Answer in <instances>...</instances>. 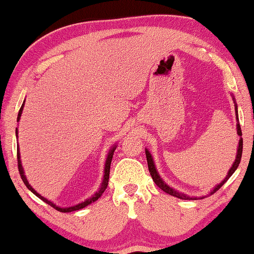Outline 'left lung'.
I'll list each match as a JSON object with an SVG mask.
<instances>
[{
  "instance_id": "8db88e82",
  "label": "left lung",
  "mask_w": 254,
  "mask_h": 254,
  "mask_svg": "<svg viewBox=\"0 0 254 254\" xmlns=\"http://www.w3.org/2000/svg\"><path fill=\"white\" fill-rule=\"evenodd\" d=\"M230 95H232V98H233V101H234V106H235V116H237V132H238V136H239V143H238V149H237V156H235V160H234V162H233L232 167L229 168V171H228V173H227L226 178H224V179L222 180V182H221V183H218L217 185L215 186V188L212 189V190H211L210 192H209V194H212V193H215V192H216V191L218 190V189H220L221 186H222L223 184L226 183L227 180L229 179L230 177H232V174L234 173V172L237 171V168L239 167V164H240V160H241V155H243V137H241V136H243V133H241L240 124H239V116H238V105H237V101H235V98H234V95H233L232 93H230ZM145 156H147L148 168H149L150 176H151V178H153L154 183H155L156 185L159 186V188L161 189L162 191H165L166 193L171 194V196H174V197H177V198H180V199H196L197 197H190V196H188V194H185V193H182V192L177 191L176 189L171 188L170 185H167V184H166V183L164 182V180H162V178L160 177L159 172H157L156 167H155V162H154V159H153V156H151L150 151L148 150L147 148H145ZM200 198H204V196H203V197H200Z\"/></svg>"
}]
</instances>
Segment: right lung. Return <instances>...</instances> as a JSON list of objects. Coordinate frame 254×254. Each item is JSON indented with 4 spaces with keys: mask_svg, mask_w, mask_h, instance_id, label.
Returning a JSON list of instances; mask_svg holds the SVG:
<instances>
[{
    "mask_svg": "<svg viewBox=\"0 0 254 254\" xmlns=\"http://www.w3.org/2000/svg\"><path fill=\"white\" fill-rule=\"evenodd\" d=\"M24 106H25V101L24 104L21 105V109H20L19 113H17V119L16 122L20 121V118H21V115H22V111H24ZM15 133H16V139H17V127L15 130ZM116 148H117V144H113L112 147H111V149L109 150V153H107V156H106V161H105V167H104V178H103V182H101V185L100 188H99V190L95 192L94 194H93L92 197H89L88 199L83 200V202L78 203V204H75V205L72 206H65V208H62V206H58L55 204L54 202H51V200H49L48 198L43 197L42 194H39L38 192L34 190L33 188L30 185V183H28L27 178L25 176V171H24V167H22V164H21V156H20V148H19V144H17V166H19V172H20V176H21V179L24 184L26 185V188L30 190L32 193H34L38 198H40V199L44 200L45 203H48L49 205H51L52 208H55L56 210L61 211V212H71V211H76V210H80V209H83L84 206L89 205V204H92L93 202H95V200H98L99 198H100L101 194L104 193V191L106 190L107 188V184H109V178H110V167H111V161H112V157H113V153H115Z\"/></svg>",
    "mask_w": 254,
    "mask_h": 254,
    "instance_id": "obj_1",
    "label": "right lung"
}]
</instances>
